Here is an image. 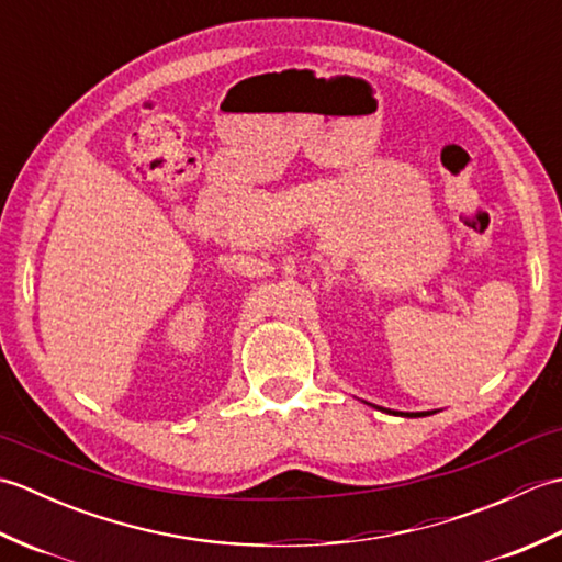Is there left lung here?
I'll return each instance as SVG.
<instances>
[{"label":"left lung","instance_id":"obj_1","mask_svg":"<svg viewBox=\"0 0 562 562\" xmlns=\"http://www.w3.org/2000/svg\"><path fill=\"white\" fill-rule=\"evenodd\" d=\"M405 415H408V413H405ZM417 415H427V413H411V417H417Z\"/></svg>","mask_w":562,"mask_h":562}]
</instances>
